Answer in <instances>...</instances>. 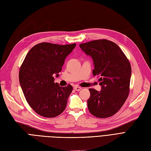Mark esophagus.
I'll list each match as a JSON object with an SVG mask.
<instances>
[{"mask_svg": "<svg viewBox=\"0 0 151 151\" xmlns=\"http://www.w3.org/2000/svg\"><path fill=\"white\" fill-rule=\"evenodd\" d=\"M74 90H76V91H78L82 89V88H81V87H79V86H76L74 87Z\"/></svg>", "mask_w": 151, "mask_h": 151, "instance_id": "esophagus-1", "label": "esophagus"}]
</instances>
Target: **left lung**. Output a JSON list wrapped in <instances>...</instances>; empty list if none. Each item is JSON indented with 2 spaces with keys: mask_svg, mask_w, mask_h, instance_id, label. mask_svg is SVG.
<instances>
[{
  "mask_svg": "<svg viewBox=\"0 0 151 151\" xmlns=\"http://www.w3.org/2000/svg\"><path fill=\"white\" fill-rule=\"evenodd\" d=\"M93 60V76H98L101 90L90 88L88 100L89 112L96 117L105 118L117 113L130 92L131 65L120 48L114 42L102 39L79 45Z\"/></svg>",
  "mask_w": 151,
  "mask_h": 151,
  "instance_id": "8db88e82",
  "label": "left lung"
}]
</instances>
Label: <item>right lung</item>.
<instances>
[{
    "label": "right lung",
    "mask_w": 151,
    "mask_h": 151,
    "mask_svg": "<svg viewBox=\"0 0 151 151\" xmlns=\"http://www.w3.org/2000/svg\"><path fill=\"white\" fill-rule=\"evenodd\" d=\"M76 46L43 42L35 45L26 55L20 67L19 83L27 102L38 115L53 118L65 109L72 86L60 87L54 83L53 75H58Z\"/></svg>",
    "instance_id": "1"
}]
</instances>
